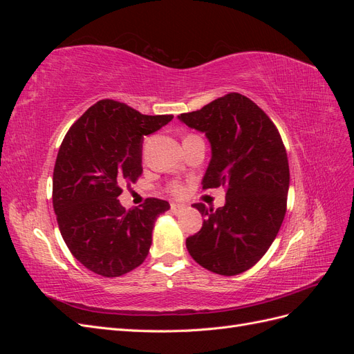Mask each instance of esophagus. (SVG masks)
Listing matches in <instances>:
<instances>
[{"mask_svg":"<svg viewBox=\"0 0 354 354\" xmlns=\"http://www.w3.org/2000/svg\"><path fill=\"white\" fill-rule=\"evenodd\" d=\"M185 207L180 205V203H171V212L173 214H178Z\"/></svg>","mask_w":354,"mask_h":354,"instance_id":"34e87169","label":"esophagus"}]
</instances>
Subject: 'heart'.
Listing matches in <instances>:
<instances>
[{
  "instance_id": "b5f03b06",
  "label": "heart",
  "mask_w": 354,
  "mask_h": 354,
  "mask_svg": "<svg viewBox=\"0 0 354 354\" xmlns=\"http://www.w3.org/2000/svg\"><path fill=\"white\" fill-rule=\"evenodd\" d=\"M169 190H171V194H174V195H180L181 192H183V187H181L178 183H173V185H171Z\"/></svg>"
}]
</instances>
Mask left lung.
I'll use <instances>...</instances> for the list:
<instances>
[{
    "instance_id": "8db88e82",
    "label": "left lung",
    "mask_w": 354,
    "mask_h": 354,
    "mask_svg": "<svg viewBox=\"0 0 354 354\" xmlns=\"http://www.w3.org/2000/svg\"><path fill=\"white\" fill-rule=\"evenodd\" d=\"M178 120L205 133L211 145L202 187L227 189L224 207L194 203L205 220L186 239V248L212 273L239 274L270 248L285 217L289 165L281 134L264 111L239 93Z\"/></svg>"
}]
</instances>
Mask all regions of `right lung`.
I'll list each match as a JSON object with an SVG mask.
<instances>
[{"label": "right lung", "instance_id": "right-lung-1", "mask_svg": "<svg viewBox=\"0 0 354 354\" xmlns=\"http://www.w3.org/2000/svg\"><path fill=\"white\" fill-rule=\"evenodd\" d=\"M173 115H142L115 100H100L63 138L53 173V208L62 238L84 267L104 277L134 270L149 254L156 218L169 209L149 198L128 209L118 196L142 176L143 136Z\"/></svg>", "mask_w": 354, "mask_h": 354}]
</instances>
